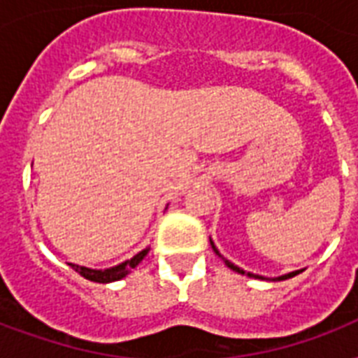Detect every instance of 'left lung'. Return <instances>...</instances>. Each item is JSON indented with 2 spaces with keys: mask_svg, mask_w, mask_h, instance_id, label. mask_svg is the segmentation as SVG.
Returning <instances> with one entry per match:
<instances>
[{
  "mask_svg": "<svg viewBox=\"0 0 358 358\" xmlns=\"http://www.w3.org/2000/svg\"><path fill=\"white\" fill-rule=\"evenodd\" d=\"M210 243H212V249L215 250V255H219V250L215 249V245H213V241H210ZM219 256H221V255H219ZM221 258H223V256H221ZM223 260H224V258H223ZM224 264H227V266H229L230 269H232V271H238V273H241V275H247V277H255V278H264V277H258V275H252V273H245L243 269H239L238 266H234V264H232V262H229V260H224ZM297 273H299V271H295V273H289V275H284V277H278V278H282V280H284V278L295 277V275H297Z\"/></svg>",
  "mask_w": 358,
  "mask_h": 358,
  "instance_id": "1",
  "label": "left lung"
}]
</instances>
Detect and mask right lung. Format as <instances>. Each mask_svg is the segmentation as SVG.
Listing matches in <instances>:
<instances>
[{"label":"right lung","mask_w":358,"mask_h":358,"mask_svg":"<svg viewBox=\"0 0 358 358\" xmlns=\"http://www.w3.org/2000/svg\"><path fill=\"white\" fill-rule=\"evenodd\" d=\"M148 250H150V247H146V249L141 250L139 255H135L131 260H126L124 264H120V266L109 267V269H89V267L76 266V264H70V267H72L76 273H80L83 278L91 280V282H115V280H120V278L126 277L135 266H139V262L148 255Z\"/></svg>","instance_id":"obj_1"}]
</instances>
